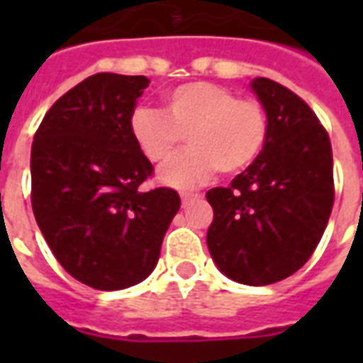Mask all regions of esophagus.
<instances>
[{"label":"esophagus","mask_w":363,"mask_h":363,"mask_svg":"<svg viewBox=\"0 0 363 363\" xmlns=\"http://www.w3.org/2000/svg\"><path fill=\"white\" fill-rule=\"evenodd\" d=\"M194 198H198V194H194V192H181L182 204H189L190 200H194Z\"/></svg>","instance_id":"34e87169"}]
</instances>
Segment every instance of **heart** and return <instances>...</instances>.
Segmentation results:
<instances>
[{
	"label": "heart",
	"instance_id": "1",
	"mask_svg": "<svg viewBox=\"0 0 363 363\" xmlns=\"http://www.w3.org/2000/svg\"><path fill=\"white\" fill-rule=\"evenodd\" d=\"M135 145L161 165L186 135L189 150L169 161L159 181L174 189H194L223 174L241 173L264 147L268 116L257 99H239L218 83L192 82L165 95V112L135 108L130 118Z\"/></svg>",
	"mask_w": 363,
	"mask_h": 363
}]
</instances>
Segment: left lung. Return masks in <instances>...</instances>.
<instances>
[{
	"mask_svg": "<svg viewBox=\"0 0 363 363\" xmlns=\"http://www.w3.org/2000/svg\"><path fill=\"white\" fill-rule=\"evenodd\" d=\"M251 89L267 111V143L231 186L208 190L206 241L228 278L268 286L297 272L319 245L335 202L333 150L303 99L267 77Z\"/></svg>",
	"mask_w": 363,
	"mask_h": 363,
	"instance_id": "8db88e82",
	"label": "left lung"
}]
</instances>
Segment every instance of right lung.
<instances>
[{"instance_id":"1","label":"right lung","mask_w":363,"mask_h":363,"mask_svg":"<svg viewBox=\"0 0 363 363\" xmlns=\"http://www.w3.org/2000/svg\"><path fill=\"white\" fill-rule=\"evenodd\" d=\"M150 79L95 74L60 96L30 151L33 212L66 272L114 291L157 267L181 198L173 189L142 192L153 171L135 145L130 118Z\"/></svg>"}]
</instances>
